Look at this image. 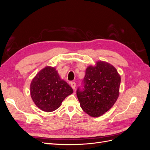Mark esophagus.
I'll return each mask as SVG.
<instances>
[{
	"mask_svg": "<svg viewBox=\"0 0 150 150\" xmlns=\"http://www.w3.org/2000/svg\"><path fill=\"white\" fill-rule=\"evenodd\" d=\"M71 88L72 89H74L75 88H76V83L74 82H71Z\"/></svg>",
	"mask_w": 150,
	"mask_h": 150,
	"instance_id": "34e87169",
	"label": "esophagus"
}]
</instances>
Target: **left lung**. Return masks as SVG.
Masks as SVG:
<instances>
[{
  "label": "left lung",
  "mask_w": 150,
  "mask_h": 150,
  "mask_svg": "<svg viewBox=\"0 0 150 150\" xmlns=\"http://www.w3.org/2000/svg\"><path fill=\"white\" fill-rule=\"evenodd\" d=\"M121 77L110 63L98 61L86 70L83 87L76 94L83 110L91 116L99 117L110 110L119 96Z\"/></svg>",
  "instance_id": "8db88e82"
}]
</instances>
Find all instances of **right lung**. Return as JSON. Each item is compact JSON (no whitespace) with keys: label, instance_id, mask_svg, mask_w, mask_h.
<instances>
[{"label":"right lung","instance_id":"1","mask_svg":"<svg viewBox=\"0 0 150 150\" xmlns=\"http://www.w3.org/2000/svg\"><path fill=\"white\" fill-rule=\"evenodd\" d=\"M30 89L35 105L46 112L57 110L62 101L73 93L71 86L60 78L56 68L51 66L44 67L36 74Z\"/></svg>","mask_w":150,"mask_h":150}]
</instances>
